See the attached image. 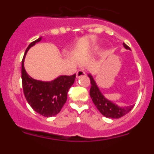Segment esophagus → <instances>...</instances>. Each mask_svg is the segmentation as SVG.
Segmentation results:
<instances>
[{"label": "esophagus", "mask_w": 154, "mask_h": 154, "mask_svg": "<svg viewBox=\"0 0 154 154\" xmlns=\"http://www.w3.org/2000/svg\"><path fill=\"white\" fill-rule=\"evenodd\" d=\"M85 71H84V69H79V70L77 72V73H76V77H77V79L81 78V77H82V76H85Z\"/></svg>", "instance_id": "34e87169"}]
</instances>
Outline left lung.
Listing matches in <instances>:
<instances>
[{"label":"left lung","mask_w":154,"mask_h":154,"mask_svg":"<svg viewBox=\"0 0 154 154\" xmlns=\"http://www.w3.org/2000/svg\"><path fill=\"white\" fill-rule=\"evenodd\" d=\"M123 45L126 49L130 50V48L125 43H123ZM88 76L90 79L91 85H92L90 89V96L93 103L99 112H101L102 115L111 119H119L127 114L133 108L134 106L133 105L129 106H119L112 101L109 100L102 93L94 79L93 76L91 74H88Z\"/></svg>","instance_id":"obj_1"}]
</instances>
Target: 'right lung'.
I'll use <instances>...</instances> for the list:
<instances>
[{
    "mask_svg": "<svg viewBox=\"0 0 154 154\" xmlns=\"http://www.w3.org/2000/svg\"><path fill=\"white\" fill-rule=\"evenodd\" d=\"M42 37L31 42L24 52L21 62V79L24 96L35 112L45 117H51L60 112L67 100V93L73 85L75 74L59 75L51 81H41L31 78L24 69V58L32 46L41 42Z\"/></svg>",
    "mask_w": 154,
    "mask_h": 154,
    "instance_id": "add662e5",
    "label": "right lung"
}]
</instances>
